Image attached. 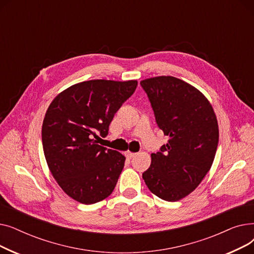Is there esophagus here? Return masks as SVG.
Wrapping results in <instances>:
<instances>
[{"instance_id": "1", "label": "esophagus", "mask_w": 254, "mask_h": 254, "mask_svg": "<svg viewBox=\"0 0 254 254\" xmlns=\"http://www.w3.org/2000/svg\"><path fill=\"white\" fill-rule=\"evenodd\" d=\"M125 155H126L127 158H131V157H134V156L136 155V153L130 152L129 150H127V151H125Z\"/></svg>"}]
</instances>
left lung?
<instances>
[{
    "instance_id": "left-lung-1",
    "label": "left lung",
    "mask_w": 254,
    "mask_h": 254,
    "mask_svg": "<svg viewBox=\"0 0 254 254\" xmlns=\"http://www.w3.org/2000/svg\"><path fill=\"white\" fill-rule=\"evenodd\" d=\"M140 83L157 126L170 138L161 151L151 154V165L142 177L153 194L176 202L197 188L214 161L217 118L203 93L181 79L157 76Z\"/></svg>"
}]
</instances>
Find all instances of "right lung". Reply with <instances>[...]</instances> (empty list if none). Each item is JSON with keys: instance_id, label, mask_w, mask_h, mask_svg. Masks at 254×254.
<instances>
[{"instance_id": "1", "label": "right lung", "mask_w": 254, "mask_h": 254, "mask_svg": "<svg viewBox=\"0 0 254 254\" xmlns=\"http://www.w3.org/2000/svg\"><path fill=\"white\" fill-rule=\"evenodd\" d=\"M137 80L96 79L76 83L50 103L42 125L43 150L51 174L75 201L89 205L114 190L126 157L98 144Z\"/></svg>"}]
</instances>
